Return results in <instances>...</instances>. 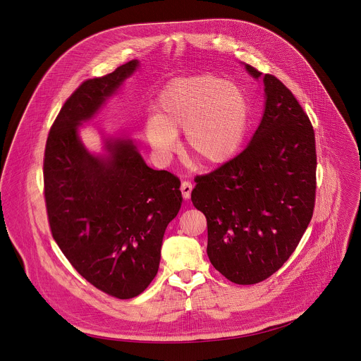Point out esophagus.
Returning <instances> with one entry per match:
<instances>
[{
    "label": "esophagus",
    "mask_w": 361,
    "mask_h": 361,
    "mask_svg": "<svg viewBox=\"0 0 361 361\" xmlns=\"http://www.w3.org/2000/svg\"><path fill=\"white\" fill-rule=\"evenodd\" d=\"M192 190H193V185H192V182H189V180H183V182H182V185H180L182 196H183L185 199H189V197H190V195H192Z\"/></svg>",
    "instance_id": "esophagus-1"
}]
</instances>
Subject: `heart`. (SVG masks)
<instances>
[{
	"label": "heart",
	"instance_id": "b5f03b06",
	"mask_svg": "<svg viewBox=\"0 0 361 361\" xmlns=\"http://www.w3.org/2000/svg\"><path fill=\"white\" fill-rule=\"evenodd\" d=\"M249 116L250 106L240 86L202 73L173 79L164 87L146 135L154 150L169 155L178 150L176 135L186 132L190 158L202 166H216L239 150Z\"/></svg>",
	"mask_w": 361,
	"mask_h": 361
}]
</instances>
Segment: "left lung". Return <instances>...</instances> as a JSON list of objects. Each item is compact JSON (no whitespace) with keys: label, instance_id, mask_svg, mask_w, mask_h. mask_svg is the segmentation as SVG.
Returning <instances> with one entry per match:
<instances>
[{"label":"left lung","instance_id":"left-lung-1","mask_svg":"<svg viewBox=\"0 0 361 361\" xmlns=\"http://www.w3.org/2000/svg\"><path fill=\"white\" fill-rule=\"evenodd\" d=\"M259 78L261 72L246 65ZM265 111L250 145L197 175L193 206L207 218V255L238 285L275 274L298 247L315 204V136L307 114L274 75H264Z\"/></svg>","mask_w":361,"mask_h":361}]
</instances>
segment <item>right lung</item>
Listing matches in <instances>:
<instances>
[{
	"label": "right lung",
	"instance_id": "right-lung-1",
	"mask_svg": "<svg viewBox=\"0 0 361 361\" xmlns=\"http://www.w3.org/2000/svg\"><path fill=\"white\" fill-rule=\"evenodd\" d=\"M129 61L85 80L52 123L43 161L52 238L72 267L116 299L139 296L154 279L162 236L176 216L180 180L147 166L132 140H109V158L89 154L76 129L136 69Z\"/></svg>",
	"mask_w": 361,
	"mask_h": 361
}]
</instances>
